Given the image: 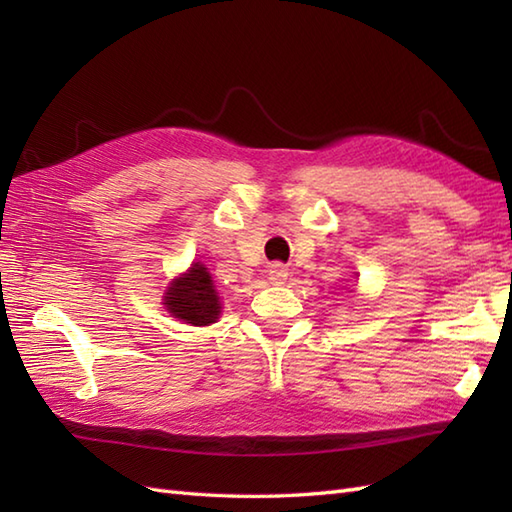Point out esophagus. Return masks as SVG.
Listing matches in <instances>:
<instances>
[{"mask_svg": "<svg viewBox=\"0 0 512 512\" xmlns=\"http://www.w3.org/2000/svg\"><path fill=\"white\" fill-rule=\"evenodd\" d=\"M268 279L273 284H281V281L288 279V268L284 264H270L268 266Z\"/></svg>", "mask_w": 512, "mask_h": 512, "instance_id": "34e87169", "label": "esophagus"}]
</instances>
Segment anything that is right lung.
Returning a JSON list of instances; mask_svg holds the SVG:
<instances>
[{
  "label": "right lung",
  "mask_w": 512,
  "mask_h": 512,
  "mask_svg": "<svg viewBox=\"0 0 512 512\" xmlns=\"http://www.w3.org/2000/svg\"><path fill=\"white\" fill-rule=\"evenodd\" d=\"M162 301L171 317L198 328L215 323L222 312L220 292L215 290L213 277L200 262H193L187 273L171 281Z\"/></svg>",
  "instance_id": "obj_1"
}]
</instances>
